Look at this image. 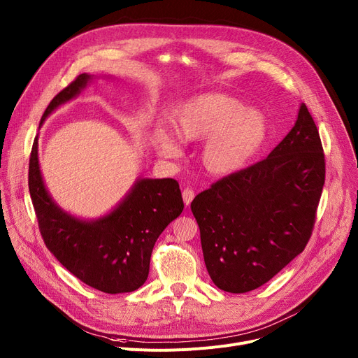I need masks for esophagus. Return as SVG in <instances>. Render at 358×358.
<instances>
[{
    "mask_svg": "<svg viewBox=\"0 0 358 358\" xmlns=\"http://www.w3.org/2000/svg\"><path fill=\"white\" fill-rule=\"evenodd\" d=\"M182 198H183L185 205H191V202H192V201H194V198H195V191H194V189H191V187H186V189H183Z\"/></svg>",
    "mask_w": 358,
    "mask_h": 358,
    "instance_id": "esophagus-1",
    "label": "esophagus"
}]
</instances>
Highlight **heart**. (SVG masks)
Returning <instances> with one entry per match:
<instances>
[{
	"instance_id": "1",
	"label": "heart",
	"mask_w": 358,
	"mask_h": 358,
	"mask_svg": "<svg viewBox=\"0 0 358 358\" xmlns=\"http://www.w3.org/2000/svg\"><path fill=\"white\" fill-rule=\"evenodd\" d=\"M169 125L183 143L205 138L201 162L211 175L243 169L262 150L268 133L260 111L245 108L240 99L227 94H202L183 101L171 111ZM174 138L157 129L152 137L156 152L166 159L179 157L182 149Z\"/></svg>"
}]
</instances>
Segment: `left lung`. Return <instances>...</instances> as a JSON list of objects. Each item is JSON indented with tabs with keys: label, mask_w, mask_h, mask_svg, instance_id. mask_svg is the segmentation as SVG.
<instances>
[{
	"label": "left lung",
	"mask_w": 358,
	"mask_h": 358,
	"mask_svg": "<svg viewBox=\"0 0 358 358\" xmlns=\"http://www.w3.org/2000/svg\"><path fill=\"white\" fill-rule=\"evenodd\" d=\"M325 182V156L306 105L267 159L195 196L206 270L217 287L245 293L267 283L306 247Z\"/></svg>",
	"instance_id": "left-lung-1"
}]
</instances>
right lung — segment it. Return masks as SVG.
<instances>
[{"label":"right lung","instance_id":"add662e5","mask_svg":"<svg viewBox=\"0 0 358 358\" xmlns=\"http://www.w3.org/2000/svg\"><path fill=\"white\" fill-rule=\"evenodd\" d=\"M92 75L80 73L48 105L40 125L62 103L73 99ZM37 137L29 163V191L40 234L50 253L88 286L105 293L138 289L149 276L150 257L163 229L183 211L175 179H137L131 191L102 218L79 220L52 199L41 178Z\"/></svg>","mask_w":358,"mask_h":358}]
</instances>
